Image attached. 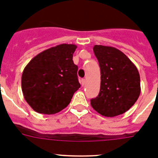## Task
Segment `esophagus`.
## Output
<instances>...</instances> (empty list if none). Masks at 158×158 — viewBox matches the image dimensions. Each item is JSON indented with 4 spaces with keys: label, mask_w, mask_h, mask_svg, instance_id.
Instances as JSON below:
<instances>
[{
    "label": "esophagus",
    "mask_w": 158,
    "mask_h": 158,
    "mask_svg": "<svg viewBox=\"0 0 158 158\" xmlns=\"http://www.w3.org/2000/svg\"><path fill=\"white\" fill-rule=\"evenodd\" d=\"M85 82H86L85 79H81V85H82V86L85 85Z\"/></svg>",
    "instance_id": "1"
}]
</instances>
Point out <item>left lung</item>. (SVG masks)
Returning <instances> with one entry per match:
<instances>
[{
	"label": "left lung",
	"instance_id": "obj_1",
	"mask_svg": "<svg viewBox=\"0 0 158 158\" xmlns=\"http://www.w3.org/2000/svg\"><path fill=\"white\" fill-rule=\"evenodd\" d=\"M100 67L99 95L91 100L93 109L106 117L122 115L131 108L141 93L140 76L135 64L118 49L95 45Z\"/></svg>",
	"mask_w": 158,
	"mask_h": 158
}]
</instances>
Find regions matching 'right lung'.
<instances>
[{"label":"right lung","instance_id":"obj_1","mask_svg":"<svg viewBox=\"0 0 158 158\" xmlns=\"http://www.w3.org/2000/svg\"><path fill=\"white\" fill-rule=\"evenodd\" d=\"M74 44H60L31 60L22 73L23 97L36 112L52 115L68 106L81 87L73 63Z\"/></svg>","mask_w":158,"mask_h":158}]
</instances>
